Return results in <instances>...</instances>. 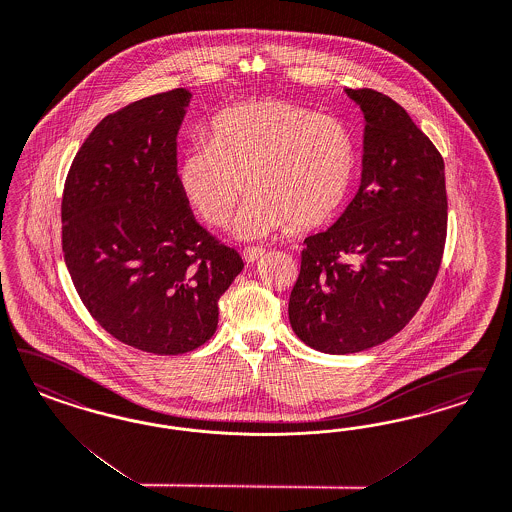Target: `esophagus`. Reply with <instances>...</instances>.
I'll use <instances>...</instances> for the list:
<instances>
[{
    "label": "esophagus",
    "mask_w": 512,
    "mask_h": 512,
    "mask_svg": "<svg viewBox=\"0 0 512 512\" xmlns=\"http://www.w3.org/2000/svg\"><path fill=\"white\" fill-rule=\"evenodd\" d=\"M263 255H265V249H263V247H246V249H244V261L249 263V265L255 263V261H259Z\"/></svg>",
    "instance_id": "1"
}]
</instances>
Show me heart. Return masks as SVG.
Returning <instances> with one entry per match:
<instances>
[{
	"mask_svg": "<svg viewBox=\"0 0 512 512\" xmlns=\"http://www.w3.org/2000/svg\"><path fill=\"white\" fill-rule=\"evenodd\" d=\"M359 149L344 121L287 100L227 107L213 117L208 140L191 143L179 162V185L213 227H227L249 185L238 219L242 236L289 225L329 223L352 194Z\"/></svg>",
	"mask_w": 512,
	"mask_h": 512,
	"instance_id": "b5f03b06",
	"label": "heart"
}]
</instances>
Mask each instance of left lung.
<instances>
[{"label":"left lung","instance_id":"left-lung-1","mask_svg":"<svg viewBox=\"0 0 512 512\" xmlns=\"http://www.w3.org/2000/svg\"><path fill=\"white\" fill-rule=\"evenodd\" d=\"M365 117L359 191L335 225L304 240L289 321L323 353L363 352L397 335L441 268L444 160L403 107L346 89Z\"/></svg>","mask_w":512,"mask_h":512}]
</instances>
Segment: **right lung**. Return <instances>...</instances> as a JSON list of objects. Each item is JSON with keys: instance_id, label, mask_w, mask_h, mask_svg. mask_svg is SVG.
I'll return each instance as SVG.
<instances>
[{"instance_id": "add662e5", "label": "right lung", "mask_w": 512, "mask_h": 512, "mask_svg": "<svg viewBox=\"0 0 512 512\" xmlns=\"http://www.w3.org/2000/svg\"><path fill=\"white\" fill-rule=\"evenodd\" d=\"M191 92L168 90L96 124L62 194V251L90 316L157 355L212 338L242 257L200 227L177 177V132Z\"/></svg>"}]
</instances>
